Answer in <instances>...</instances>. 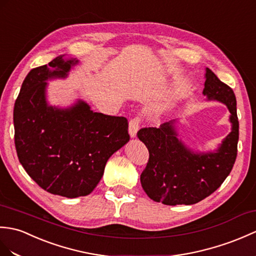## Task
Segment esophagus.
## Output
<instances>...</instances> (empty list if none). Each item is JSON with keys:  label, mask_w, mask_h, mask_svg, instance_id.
Returning <instances> with one entry per match:
<instances>
[{"label": "esophagus", "mask_w": 256, "mask_h": 256, "mask_svg": "<svg viewBox=\"0 0 256 256\" xmlns=\"http://www.w3.org/2000/svg\"><path fill=\"white\" fill-rule=\"evenodd\" d=\"M140 118H130L128 122V133L130 135V138H136V134H138V130L140 128Z\"/></svg>", "instance_id": "obj_1"}]
</instances>
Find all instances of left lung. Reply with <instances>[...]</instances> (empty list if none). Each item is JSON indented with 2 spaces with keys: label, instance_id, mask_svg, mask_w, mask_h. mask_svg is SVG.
<instances>
[{
  "label": "left lung",
  "instance_id": "left-lung-1",
  "mask_svg": "<svg viewBox=\"0 0 256 256\" xmlns=\"http://www.w3.org/2000/svg\"><path fill=\"white\" fill-rule=\"evenodd\" d=\"M204 96L227 106L232 128L216 152H194L178 138L176 121L160 128H142L138 138L150 152L140 174L148 198L164 205H192L210 196L222 186L232 170L238 152L239 121L232 89L210 68H206Z\"/></svg>",
  "mask_w": 256,
  "mask_h": 256
}]
</instances>
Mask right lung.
I'll return each instance as SVG.
<instances>
[{
  "instance_id": "right-lung-1",
  "label": "right lung",
  "mask_w": 256,
  "mask_h": 256,
  "mask_svg": "<svg viewBox=\"0 0 256 256\" xmlns=\"http://www.w3.org/2000/svg\"><path fill=\"white\" fill-rule=\"evenodd\" d=\"M63 56L24 80L14 106V138L20 162L40 188L75 198L94 191L108 159L130 140L128 122L94 112L82 100L68 109L48 106L46 80L66 77L78 62Z\"/></svg>"
}]
</instances>
